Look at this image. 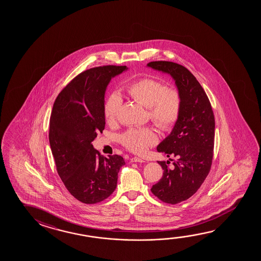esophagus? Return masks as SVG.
Listing matches in <instances>:
<instances>
[{
  "label": "esophagus",
  "mask_w": 261,
  "mask_h": 261,
  "mask_svg": "<svg viewBox=\"0 0 261 261\" xmlns=\"http://www.w3.org/2000/svg\"><path fill=\"white\" fill-rule=\"evenodd\" d=\"M131 162L133 163H144L145 161L139 158H131Z\"/></svg>",
  "instance_id": "esophagus-1"
}]
</instances>
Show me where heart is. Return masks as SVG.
Wrapping results in <instances>:
<instances>
[{
	"label": "heart",
	"mask_w": 261,
	"mask_h": 261,
	"mask_svg": "<svg viewBox=\"0 0 261 261\" xmlns=\"http://www.w3.org/2000/svg\"><path fill=\"white\" fill-rule=\"evenodd\" d=\"M131 98L147 107L151 122L163 131L174 127L179 117L181 95L177 90L166 86L153 78L145 77L133 82L126 87ZM122 99L112 94L105 103L103 114L107 124H115L118 121ZM158 141L154 130L149 127L129 129L121 136L122 144L131 152L141 154Z\"/></svg>",
	"instance_id": "heart-1"
}]
</instances>
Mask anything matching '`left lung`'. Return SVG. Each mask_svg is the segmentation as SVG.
I'll list each match as a JSON object with an SVG mask.
<instances>
[{"mask_svg":"<svg viewBox=\"0 0 261 261\" xmlns=\"http://www.w3.org/2000/svg\"><path fill=\"white\" fill-rule=\"evenodd\" d=\"M148 67L168 73L181 95L179 117L171 134L156 149L173 161H158L164 173L151 191L175 205L192 197L208 175L213 159L215 117L207 95L196 77L181 64L155 61ZM174 158V160L171 158Z\"/></svg>","mask_w":261,"mask_h":261,"instance_id":"obj_1","label":"left lung"}]
</instances>
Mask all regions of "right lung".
Wrapping results in <instances>:
<instances>
[{"mask_svg": "<svg viewBox=\"0 0 261 261\" xmlns=\"http://www.w3.org/2000/svg\"><path fill=\"white\" fill-rule=\"evenodd\" d=\"M125 65H105L78 74L58 94L51 110L49 142L56 170L77 200L95 204L115 191L124 158H103L92 142L106 125L105 94Z\"/></svg>", "mask_w": 261, "mask_h": 261, "instance_id": "add662e5", "label": "right lung"}]
</instances>
